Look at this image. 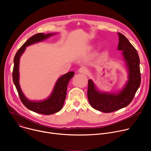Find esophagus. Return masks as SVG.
Returning a JSON list of instances; mask_svg holds the SVG:
<instances>
[{"mask_svg":"<svg viewBox=\"0 0 151 151\" xmlns=\"http://www.w3.org/2000/svg\"><path fill=\"white\" fill-rule=\"evenodd\" d=\"M78 72L81 73H83V74H87L88 72V70L87 69V68L85 67H82L81 68L79 69L78 70Z\"/></svg>","mask_w":151,"mask_h":151,"instance_id":"34e87169","label":"esophagus"}]
</instances>
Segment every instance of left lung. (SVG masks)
Returning <instances> with one entry per match:
<instances>
[{
	"instance_id": "8db88e82",
	"label": "left lung",
	"mask_w": 151,
	"mask_h": 151,
	"mask_svg": "<svg viewBox=\"0 0 151 151\" xmlns=\"http://www.w3.org/2000/svg\"><path fill=\"white\" fill-rule=\"evenodd\" d=\"M118 34V49L122 51L128 71V81L124 88L118 94L100 93L96 89L93 82L88 80L87 96L89 103L94 109L104 113L112 112L127 106L133 100L141 82L137 51L124 35L121 33Z\"/></svg>"
}]
</instances>
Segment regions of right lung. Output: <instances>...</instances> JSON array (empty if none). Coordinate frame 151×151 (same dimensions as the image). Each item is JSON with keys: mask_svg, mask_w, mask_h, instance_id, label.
I'll use <instances>...</instances> for the list:
<instances>
[{"mask_svg": "<svg viewBox=\"0 0 151 151\" xmlns=\"http://www.w3.org/2000/svg\"><path fill=\"white\" fill-rule=\"evenodd\" d=\"M54 34L44 35L42 33H37L30 37L21 46L15 55L14 59V68L12 71L13 82L18 91L20 100L29 110L44 115H51L59 112L63 106L67 93L68 85L70 79L74 76L73 72H70L61 76L57 81L54 90L50 97L45 100L33 101L28 100L23 94L19 85V62L21 55L24 52L26 47L42 41Z\"/></svg>", "mask_w": 151, "mask_h": 151, "instance_id": "right-lung-1", "label": "right lung"}]
</instances>
